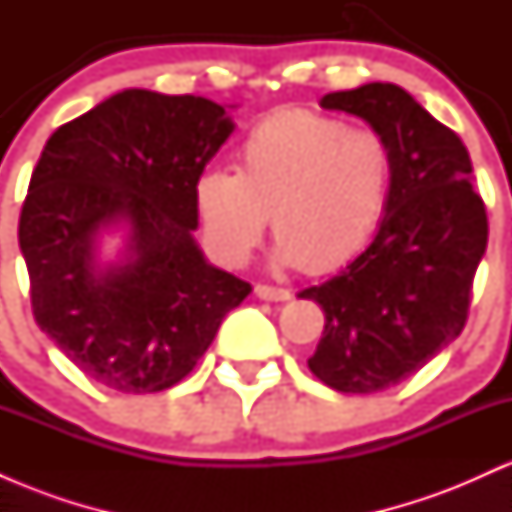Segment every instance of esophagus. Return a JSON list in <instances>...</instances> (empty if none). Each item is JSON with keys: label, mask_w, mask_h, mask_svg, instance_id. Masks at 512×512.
<instances>
[{"label": "esophagus", "mask_w": 512, "mask_h": 512, "mask_svg": "<svg viewBox=\"0 0 512 512\" xmlns=\"http://www.w3.org/2000/svg\"><path fill=\"white\" fill-rule=\"evenodd\" d=\"M255 296L262 298V301H289L291 291L289 289H276V286H267V284H257L255 286Z\"/></svg>", "instance_id": "esophagus-1"}]
</instances>
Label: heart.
<instances>
[{
    "label": "heart",
    "mask_w": 512,
    "mask_h": 512,
    "mask_svg": "<svg viewBox=\"0 0 512 512\" xmlns=\"http://www.w3.org/2000/svg\"><path fill=\"white\" fill-rule=\"evenodd\" d=\"M392 151L378 132L308 110H284L255 125L238 149V170H204L195 209L209 250L240 267L264 226L274 262L330 272L354 257L383 219Z\"/></svg>",
    "instance_id": "obj_1"
}]
</instances>
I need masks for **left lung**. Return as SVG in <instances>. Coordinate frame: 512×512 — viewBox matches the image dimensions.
Listing matches in <instances>:
<instances>
[{
	"label": "left lung",
	"mask_w": 512,
	"mask_h": 512,
	"mask_svg": "<svg viewBox=\"0 0 512 512\" xmlns=\"http://www.w3.org/2000/svg\"><path fill=\"white\" fill-rule=\"evenodd\" d=\"M390 144L392 185L378 233L339 274L298 293L325 310L308 368L332 390L370 395L424 368L467 322L489 221L462 139L395 84L322 96Z\"/></svg>",
	"instance_id": "left-lung-1"
}]
</instances>
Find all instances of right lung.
I'll use <instances>...</instances> for the list:
<instances>
[{"mask_svg": "<svg viewBox=\"0 0 512 512\" xmlns=\"http://www.w3.org/2000/svg\"><path fill=\"white\" fill-rule=\"evenodd\" d=\"M236 129L202 96L125 88L45 144L19 221L38 327L127 395L180 383L252 286L207 262L195 185ZM123 231L118 260L100 240Z\"/></svg>", "mask_w": 512, "mask_h": 512, "instance_id": "obj_1", "label": "right lung"}]
</instances>
